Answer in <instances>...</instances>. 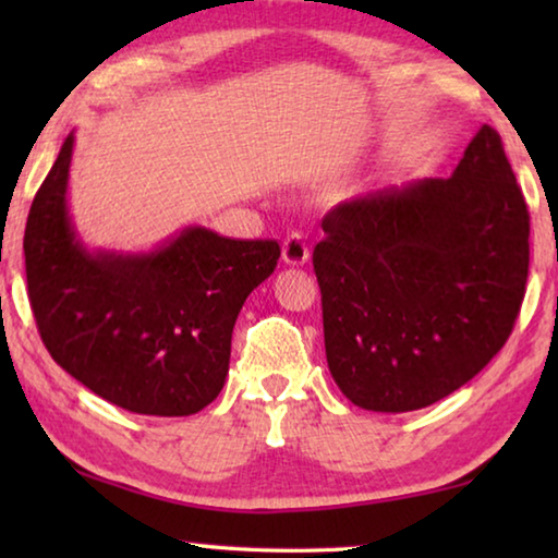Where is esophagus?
<instances>
[{"instance_id":"34e87169","label":"esophagus","mask_w":558,"mask_h":558,"mask_svg":"<svg viewBox=\"0 0 558 558\" xmlns=\"http://www.w3.org/2000/svg\"><path fill=\"white\" fill-rule=\"evenodd\" d=\"M282 260L288 266H305L310 260V245L302 233H290L286 241H282Z\"/></svg>"}]
</instances>
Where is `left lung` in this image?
Returning <instances> with one entry per match:
<instances>
[{
	"label": "left lung",
	"instance_id": "left-lung-1",
	"mask_svg": "<svg viewBox=\"0 0 558 558\" xmlns=\"http://www.w3.org/2000/svg\"><path fill=\"white\" fill-rule=\"evenodd\" d=\"M313 266L327 366L359 409H426L489 364L524 300L529 211L483 125L448 179L337 204Z\"/></svg>",
	"mask_w": 558,
	"mask_h": 558
}]
</instances>
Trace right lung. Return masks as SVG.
Wrapping results in <instances>:
<instances>
[{"label":"right lung","mask_w":558,"mask_h":558,"mask_svg":"<svg viewBox=\"0 0 558 558\" xmlns=\"http://www.w3.org/2000/svg\"><path fill=\"white\" fill-rule=\"evenodd\" d=\"M73 132L24 231L36 327L61 369L143 415H192L223 389L245 298L278 266V241L186 226L149 253L88 251L69 211Z\"/></svg>","instance_id":"add662e5"}]
</instances>
